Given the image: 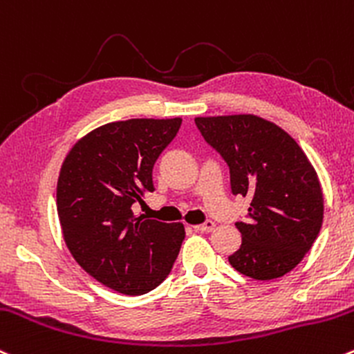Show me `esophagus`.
I'll list each match as a JSON object with an SVG mask.
<instances>
[{
	"label": "esophagus",
	"instance_id": "1",
	"mask_svg": "<svg viewBox=\"0 0 354 354\" xmlns=\"http://www.w3.org/2000/svg\"><path fill=\"white\" fill-rule=\"evenodd\" d=\"M213 228H215V221L207 220V221H205V223L196 225L195 230H196V232H201V234H208V232H212Z\"/></svg>",
	"mask_w": 354,
	"mask_h": 354
}]
</instances>
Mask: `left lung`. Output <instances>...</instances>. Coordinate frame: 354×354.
<instances>
[{"mask_svg": "<svg viewBox=\"0 0 354 354\" xmlns=\"http://www.w3.org/2000/svg\"><path fill=\"white\" fill-rule=\"evenodd\" d=\"M196 127L228 165L232 193L250 198L236 221L242 245L228 262L247 277H282L304 259L322 225L321 183L304 151L279 126L252 114L196 118Z\"/></svg>", "mask_w": 354, "mask_h": 354, "instance_id": "1", "label": "left lung"}]
</instances>
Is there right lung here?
Segmentation results:
<instances>
[{
    "instance_id": "add662e5",
    "label": "right lung",
    "mask_w": 354,
    "mask_h": 354,
    "mask_svg": "<svg viewBox=\"0 0 354 354\" xmlns=\"http://www.w3.org/2000/svg\"><path fill=\"white\" fill-rule=\"evenodd\" d=\"M180 126V118L109 122L77 141L62 165L57 212L70 254L95 281L126 296L161 284L183 243V223L133 213L154 192V162Z\"/></svg>"
}]
</instances>
